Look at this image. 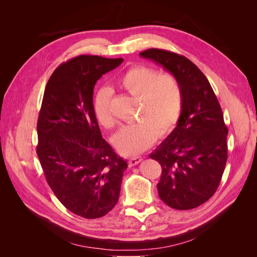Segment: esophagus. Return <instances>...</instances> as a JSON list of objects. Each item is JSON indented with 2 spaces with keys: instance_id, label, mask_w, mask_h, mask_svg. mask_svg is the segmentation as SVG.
I'll return each instance as SVG.
<instances>
[{
  "instance_id": "esophagus-1",
  "label": "esophagus",
  "mask_w": 257,
  "mask_h": 257,
  "mask_svg": "<svg viewBox=\"0 0 257 257\" xmlns=\"http://www.w3.org/2000/svg\"><path fill=\"white\" fill-rule=\"evenodd\" d=\"M142 161H143V159L141 157H134V158H131L127 163H128V166H135L138 164V163H141Z\"/></svg>"
}]
</instances>
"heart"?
I'll return each instance as SVG.
<instances>
[{
  "label": "heart",
  "mask_w": 257,
  "mask_h": 257,
  "mask_svg": "<svg viewBox=\"0 0 257 257\" xmlns=\"http://www.w3.org/2000/svg\"><path fill=\"white\" fill-rule=\"evenodd\" d=\"M118 87L138 99V121L122 126L113 138L114 147L124 155L148 149L157 139L173 131L182 108L181 84L174 75L162 74L147 66H133L118 79ZM110 91L100 89L94 98V113L106 128L114 126Z\"/></svg>",
  "instance_id": "b5f03b06"
}]
</instances>
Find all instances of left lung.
<instances>
[{"label":"left lung","instance_id":"left-lung-1","mask_svg":"<svg viewBox=\"0 0 257 257\" xmlns=\"http://www.w3.org/2000/svg\"><path fill=\"white\" fill-rule=\"evenodd\" d=\"M172 73L181 84L182 110L177 126L151 154L162 166L160 198L170 208L189 210L219 188L227 161V126L203 72L181 54L151 48L141 52Z\"/></svg>","mask_w":257,"mask_h":257}]
</instances>
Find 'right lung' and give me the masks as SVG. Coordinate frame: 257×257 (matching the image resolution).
<instances>
[{"label":"right lung","mask_w":257,"mask_h":257,"mask_svg":"<svg viewBox=\"0 0 257 257\" xmlns=\"http://www.w3.org/2000/svg\"><path fill=\"white\" fill-rule=\"evenodd\" d=\"M123 59L82 54L56 68L37 120V157L54 195L84 219L107 214L119 199L127 163L102 137L93 89Z\"/></svg>","instance_id":"right-lung-1"}]
</instances>
